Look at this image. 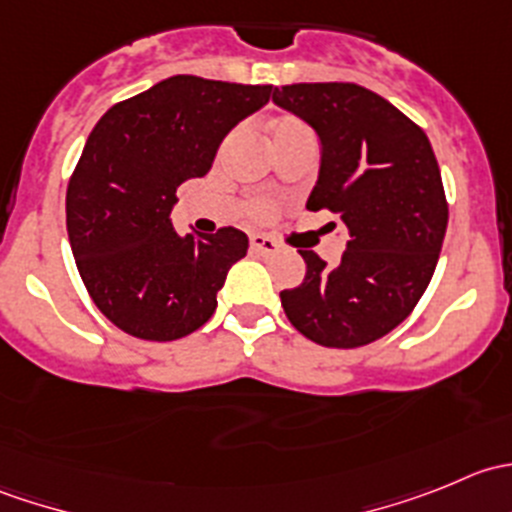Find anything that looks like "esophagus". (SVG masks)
Returning a JSON list of instances; mask_svg holds the SVG:
<instances>
[{"label": "esophagus", "mask_w": 512, "mask_h": 512, "mask_svg": "<svg viewBox=\"0 0 512 512\" xmlns=\"http://www.w3.org/2000/svg\"><path fill=\"white\" fill-rule=\"evenodd\" d=\"M250 250L255 252V255L267 257V255H275V252L280 250V245H277V242L272 240V237L260 235V232H255V235L250 237Z\"/></svg>", "instance_id": "obj_1"}]
</instances>
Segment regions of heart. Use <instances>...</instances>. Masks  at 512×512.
<instances>
[{"label": "heart", "instance_id": "obj_1", "mask_svg": "<svg viewBox=\"0 0 512 512\" xmlns=\"http://www.w3.org/2000/svg\"><path fill=\"white\" fill-rule=\"evenodd\" d=\"M307 136H312V131H309L307 123L299 121L297 116H280V118H275L270 126V141L275 148H282V146H287V143L297 141V138H307ZM272 213H275V205H272V200L260 198V200H252L250 203L252 218L265 220V218H270Z\"/></svg>", "mask_w": 512, "mask_h": 512}]
</instances>
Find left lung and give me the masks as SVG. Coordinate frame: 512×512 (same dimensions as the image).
<instances>
[{"instance_id": "8db88e82", "label": "left lung", "mask_w": 512, "mask_h": 512, "mask_svg": "<svg viewBox=\"0 0 512 512\" xmlns=\"http://www.w3.org/2000/svg\"><path fill=\"white\" fill-rule=\"evenodd\" d=\"M272 101L322 143L307 208L329 210L349 232L337 267L299 250L307 275L282 289V307L322 347H364L409 317L436 270L448 225L436 156L409 116L364 86L292 84Z\"/></svg>"}]
</instances>
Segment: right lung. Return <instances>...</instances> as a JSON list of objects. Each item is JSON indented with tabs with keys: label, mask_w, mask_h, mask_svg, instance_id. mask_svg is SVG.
<instances>
[{
	"label": "right lung",
	"mask_w": 512,
	"mask_h": 512,
	"mask_svg": "<svg viewBox=\"0 0 512 512\" xmlns=\"http://www.w3.org/2000/svg\"><path fill=\"white\" fill-rule=\"evenodd\" d=\"M272 86L170 76L108 108L66 190V230L96 307L126 334L173 342L203 327L247 235H178L175 190L203 178L220 143Z\"/></svg>",
	"instance_id": "right-lung-1"
}]
</instances>
